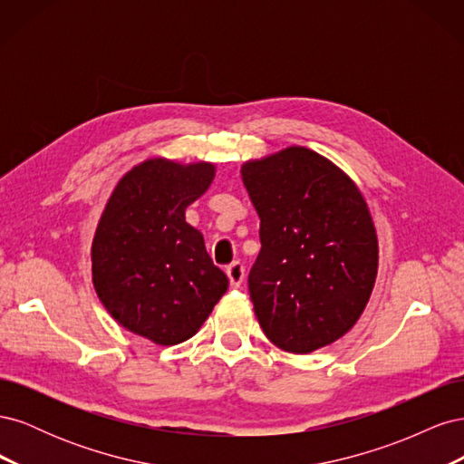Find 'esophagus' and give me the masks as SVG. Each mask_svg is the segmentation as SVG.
<instances>
[{
    "mask_svg": "<svg viewBox=\"0 0 464 464\" xmlns=\"http://www.w3.org/2000/svg\"><path fill=\"white\" fill-rule=\"evenodd\" d=\"M227 275H228V278H230V286L237 288V286H240V285L244 283V276H246L244 265H242L240 261L230 263V265L227 266Z\"/></svg>",
    "mask_w": 464,
    "mask_h": 464,
    "instance_id": "esophagus-1",
    "label": "esophagus"
}]
</instances>
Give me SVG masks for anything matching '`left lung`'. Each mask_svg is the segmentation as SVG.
<instances>
[{
	"label": "left lung",
	"instance_id": "obj_1",
	"mask_svg": "<svg viewBox=\"0 0 464 464\" xmlns=\"http://www.w3.org/2000/svg\"><path fill=\"white\" fill-rule=\"evenodd\" d=\"M261 218L247 286L273 344L307 354L360 319L377 276V234L366 199L339 166L288 147L242 166Z\"/></svg>",
	"mask_w": 464,
	"mask_h": 464
}]
</instances>
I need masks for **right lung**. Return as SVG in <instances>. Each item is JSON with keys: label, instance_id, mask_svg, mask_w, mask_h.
Listing matches in <instances>:
<instances>
[{"label": "right lung", "instance_id": "obj_1", "mask_svg": "<svg viewBox=\"0 0 464 464\" xmlns=\"http://www.w3.org/2000/svg\"><path fill=\"white\" fill-rule=\"evenodd\" d=\"M215 178L210 162L149 159L111 191L94 232L92 283L121 327L154 344H179L199 331L228 288L186 208Z\"/></svg>", "mask_w": 464, "mask_h": 464}]
</instances>
